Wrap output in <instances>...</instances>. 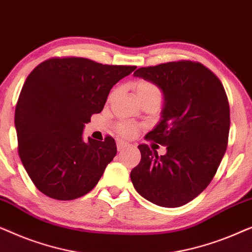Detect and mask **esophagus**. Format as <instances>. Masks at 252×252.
Masks as SVG:
<instances>
[{"label": "esophagus", "instance_id": "1", "mask_svg": "<svg viewBox=\"0 0 252 252\" xmlns=\"http://www.w3.org/2000/svg\"><path fill=\"white\" fill-rule=\"evenodd\" d=\"M128 146H129V144L127 143V142H125V141H123V140H117V148H118L119 151L124 150V149H125V148H127Z\"/></svg>", "mask_w": 252, "mask_h": 252}]
</instances>
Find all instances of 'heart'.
Returning <instances> with one entry per match:
<instances>
[{"label":"heart","instance_id":"obj_1","mask_svg":"<svg viewBox=\"0 0 252 252\" xmlns=\"http://www.w3.org/2000/svg\"><path fill=\"white\" fill-rule=\"evenodd\" d=\"M134 89H135L136 97L140 99V101H143V99L151 98V97H159L160 98V92L158 87L153 82L148 80H139L135 82L134 85ZM116 94V92H112L110 97H112L113 95ZM116 129L120 135L125 137H132L136 134L137 128L135 125L133 124L127 123V122H122L118 123L116 125Z\"/></svg>","mask_w":252,"mask_h":252}]
</instances>
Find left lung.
I'll use <instances>...</instances> for the list:
<instances>
[{
  "mask_svg": "<svg viewBox=\"0 0 252 252\" xmlns=\"http://www.w3.org/2000/svg\"><path fill=\"white\" fill-rule=\"evenodd\" d=\"M135 77L164 95L161 120L146 135L166 147L158 156L140 144L141 160L130 172L136 191L164 208L187 204L208 187L228 143L229 104L218 77L198 62L178 61L140 67Z\"/></svg>",
  "mask_w": 252,
  "mask_h": 252,
  "instance_id": "left-lung-1",
  "label": "left lung"
}]
</instances>
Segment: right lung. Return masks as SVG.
<instances>
[{
    "label": "right lung",
    "instance_id": "obj_1",
    "mask_svg": "<svg viewBox=\"0 0 252 252\" xmlns=\"http://www.w3.org/2000/svg\"><path fill=\"white\" fill-rule=\"evenodd\" d=\"M136 66L55 57L31 72L15 111L18 154L35 187L70 201L92 190L117 154L111 136L82 139L85 124L104 108L111 88Z\"/></svg>",
    "mask_w": 252,
    "mask_h": 252
}]
</instances>
